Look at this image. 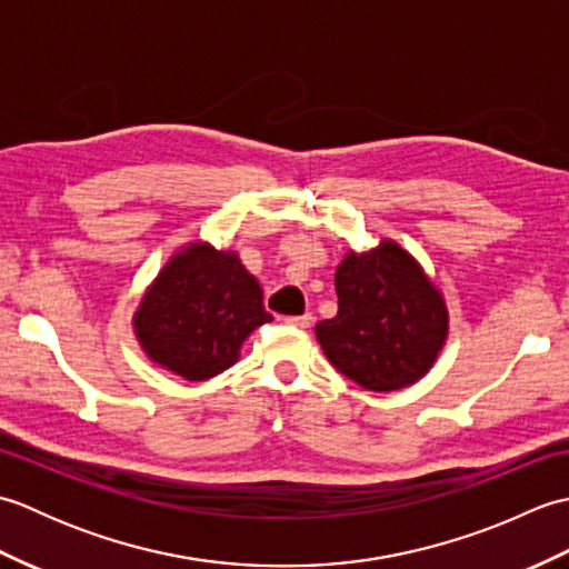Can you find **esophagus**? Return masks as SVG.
<instances>
[{"mask_svg":"<svg viewBox=\"0 0 569 569\" xmlns=\"http://www.w3.org/2000/svg\"><path fill=\"white\" fill-rule=\"evenodd\" d=\"M283 322L293 325V328H310L312 316H310V312H306V316H291V318H286Z\"/></svg>","mask_w":569,"mask_h":569,"instance_id":"esophagus-1","label":"esophagus"}]
</instances>
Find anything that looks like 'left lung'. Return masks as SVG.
I'll use <instances>...</instances> for the list:
<instances>
[{
    "mask_svg": "<svg viewBox=\"0 0 569 569\" xmlns=\"http://www.w3.org/2000/svg\"><path fill=\"white\" fill-rule=\"evenodd\" d=\"M337 316L316 325L330 365L367 391L426 377L447 340V308L420 263L391 239L337 266Z\"/></svg>",
    "mask_w": 569,
    "mask_h": 569,
    "instance_id": "8db88e82",
    "label": "left lung"
}]
</instances>
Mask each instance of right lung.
I'll return each instance as SVG.
<instances>
[{
  "label": "right lung",
  "mask_w": 569,
  "mask_h": 569,
  "mask_svg": "<svg viewBox=\"0 0 569 569\" xmlns=\"http://www.w3.org/2000/svg\"><path fill=\"white\" fill-rule=\"evenodd\" d=\"M271 320L259 281L237 253L192 241L173 253L143 293L134 332L156 365L204 381L232 367L241 342Z\"/></svg>",
  "instance_id": "add662e5"
}]
</instances>
